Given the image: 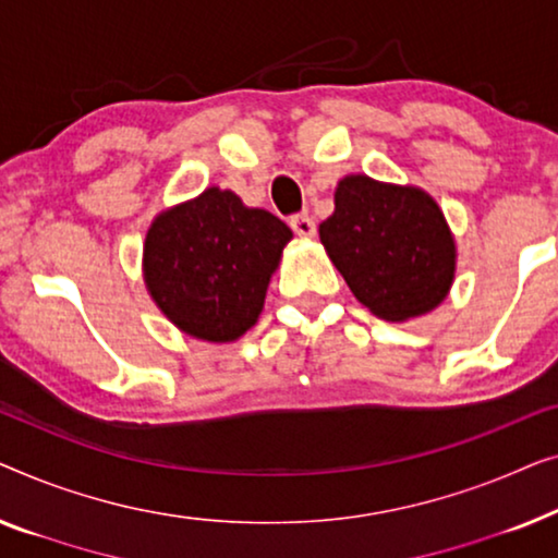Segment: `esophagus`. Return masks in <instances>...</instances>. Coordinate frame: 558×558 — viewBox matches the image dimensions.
I'll use <instances>...</instances> for the list:
<instances>
[{
    "instance_id": "34e87169",
    "label": "esophagus",
    "mask_w": 558,
    "mask_h": 558,
    "mask_svg": "<svg viewBox=\"0 0 558 558\" xmlns=\"http://www.w3.org/2000/svg\"><path fill=\"white\" fill-rule=\"evenodd\" d=\"M290 227H293L298 238H313L316 234V222L308 215H293L290 217Z\"/></svg>"
}]
</instances>
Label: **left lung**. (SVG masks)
Returning <instances> with one entry per match:
<instances>
[{
  "label": "left lung",
  "instance_id": "8db88e82",
  "mask_svg": "<svg viewBox=\"0 0 558 558\" xmlns=\"http://www.w3.org/2000/svg\"><path fill=\"white\" fill-rule=\"evenodd\" d=\"M318 232L351 293L384 320L433 311L452 286V234L435 199L414 186L341 179Z\"/></svg>",
  "mask_w": 558,
  "mask_h": 558
}]
</instances>
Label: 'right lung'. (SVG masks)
Here are the masks:
<instances>
[{"label": "right lung", "mask_w": 558, "mask_h": 558, "mask_svg": "<svg viewBox=\"0 0 558 558\" xmlns=\"http://www.w3.org/2000/svg\"><path fill=\"white\" fill-rule=\"evenodd\" d=\"M293 232L217 186L154 219L144 247L148 293L171 324L204 341H234L255 326Z\"/></svg>", "instance_id": "right-lung-1"}]
</instances>
